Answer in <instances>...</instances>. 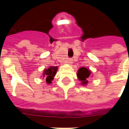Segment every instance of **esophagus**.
Here are the masks:
<instances>
[{
  "label": "esophagus",
  "mask_w": 129,
  "mask_h": 129,
  "mask_svg": "<svg viewBox=\"0 0 129 129\" xmlns=\"http://www.w3.org/2000/svg\"><path fill=\"white\" fill-rule=\"evenodd\" d=\"M67 63H68V64H71V63H72V60L71 59H69L68 60V61H67Z\"/></svg>",
  "instance_id": "obj_1"
}]
</instances>
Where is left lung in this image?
<instances>
[{
  "label": "left lung",
  "instance_id": "left-lung-1",
  "mask_svg": "<svg viewBox=\"0 0 129 129\" xmlns=\"http://www.w3.org/2000/svg\"><path fill=\"white\" fill-rule=\"evenodd\" d=\"M77 76L79 80L82 81V84L86 85L88 84V79L91 76V71L84 67L80 68L78 71Z\"/></svg>",
  "mask_w": 129,
  "mask_h": 129
}]
</instances>
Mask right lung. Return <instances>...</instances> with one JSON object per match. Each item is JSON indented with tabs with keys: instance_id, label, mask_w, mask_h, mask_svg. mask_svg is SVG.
Masks as SVG:
<instances>
[{
	"instance_id": "add662e5",
	"label": "right lung",
	"mask_w": 129,
	"mask_h": 129,
	"mask_svg": "<svg viewBox=\"0 0 129 129\" xmlns=\"http://www.w3.org/2000/svg\"><path fill=\"white\" fill-rule=\"evenodd\" d=\"M57 67L50 66L49 68L45 69L43 71V78L46 79V82L47 84H51V81L53 80V77L56 74Z\"/></svg>"
}]
</instances>
